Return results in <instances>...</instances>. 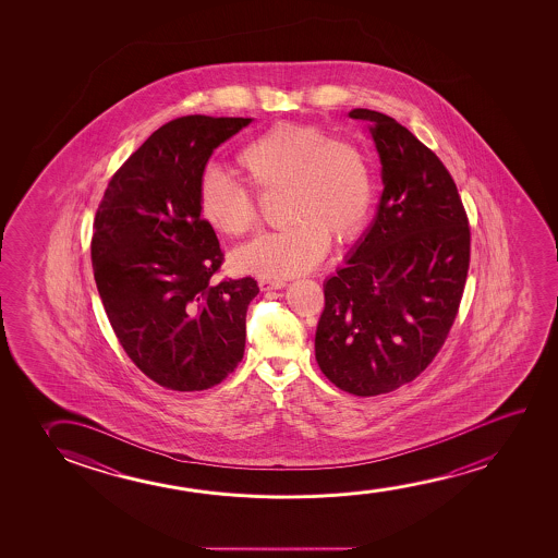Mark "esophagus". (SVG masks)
<instances>
[{
    "instance_id": "esophagus-1",
    "label": "esophagus",
    "mask_w": 558,
    "mask_h": 558,
    "mask_svg": "<svg viewBox=\"0 0 558 558\" xmlns=\"http://www.w3.org/2000/svg\"><path fill=\"white\" fill-rule=\"evenodd\" d=\"M286 286V280L282 278H259L260 291L280 290Z\"/></svg>"
}]
</instances>
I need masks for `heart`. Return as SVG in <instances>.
Segmentation results:
<instances>
[{
	"label": "heart",
	"instance_id": "heart-1",
	"mask_svg": "<svg viewBox=\"0 0 558 558\" xmlns=\"http://www.w3.org/2000/svg\"><path fill=\"white\" fill-rule=\"evenodd\" d=\"M236 168L257 191L282 186L291 221L238 250L234 263L244 272L301 275L324 259L331 236L349 242L366 225L374 199L367 156L318 125L278 123L240 148ZM198 211L207 227L230 238L242 236L257 221L252 191L215 169L199 177Z\"/></svg>",
	"mask_w": 558,
	"mask_h": 558
}]
</instances>
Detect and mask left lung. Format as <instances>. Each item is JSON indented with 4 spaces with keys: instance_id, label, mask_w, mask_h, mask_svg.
I'll return each mask as SVG.
<instances>
[{
    "instance_id": "8db88e82",
    "label": "left lung",
    "mask_w": 558,
    "mask_h": 558,
    "mask_svg": "<svg viewBox=\"0 0 558 558\" xmlns=\"http://www.w3.org/2000/svg\"><path fill=\"white\" fill-rule=\"evenodd\" d=\"M381 158L379 209L347 265L324 283L314 351L356 397L413 381L448 339L465 290L471 229L440 158L390 116L354 108Z\"/></svg>"
}]
</instances>
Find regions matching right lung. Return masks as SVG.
I'll return each mask as SVG.
<instances>
[{"mask_svg": "<svg viewBox=\"0 0 558 558\" xmlns=\"http://www.w3.org/2000/svg\"><path fill=\"white\" fill-rule=\"evenodd\" d=\"M252 118L183 116L161 125L108 183L92 260L118 341L154 383L211 389L244 356L252 276L215 282L225 253L199 217L198 184L215 148Z\"/></svg>", "mask_w": 558, "mask_h": 558, "instance_id": "1", "label": "right lung"}]
</instances>
